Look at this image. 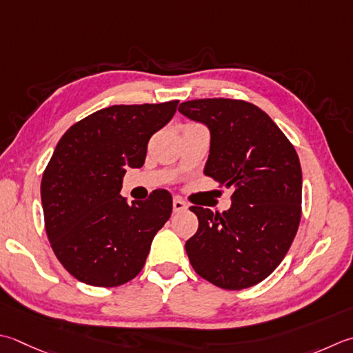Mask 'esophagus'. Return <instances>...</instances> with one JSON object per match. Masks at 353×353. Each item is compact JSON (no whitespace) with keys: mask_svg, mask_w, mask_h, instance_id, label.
Here are the masks:
<instances>
[{"mask_svg":"<svg viewBox=\"0 0 353 353\" xmlns=\"http://www.w3.org/2000/svg\"><path fill=\"white\" fill-rule=\"evenodd\" d=\"M186 208H188V205H186L183 200H181V199H174L172 200V211L174 212H182V211H185Z\"/></svg>","mask_w":353,"mask_h":353,"instance_id":"obj_1","label":"esophagus"}]
</instances>
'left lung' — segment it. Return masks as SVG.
<instances>
[{
  "label": "left lung",
  "mask_w": 353,
  "mask_h": 353,
  "mask_svg": "<svg viewBox=\"0 0 353 353\" xmlns=\"http://www.w3.org/2000/svg\"><path fill=\"white\" fill-rule=\"evenodd\" d=\"M179 112L211 131L205 176L232 188L223 212L191 206L199 230L185 250L194 271L222 289L263 281L285 259L301 219V167L294 145L263 110L228 98L186 101Z\"/></svg>",
  "instance_id": "left-lung-1"
}]
</instances>
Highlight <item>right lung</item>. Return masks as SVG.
<instances>
[{
  "label": "right lung",
  "mask_w": 353,
  "mask_h": 353,
  "mask_svg": "<svg viewBox=\"0 0 353 353\" xmlns=\"http://www.w3.org/2000/svg\"><path fill=\"white\" fill-rule=\"evenodd\" d=\"M177 103L102 108L59 139L43 172L41 200L52 250L76 280L114 288L142 271L172 197L154 190L128 205L122 179L128 167H142L150 137L171 121Z\"/></svg>",
  "instance_id": "1"
}]
</instances>
